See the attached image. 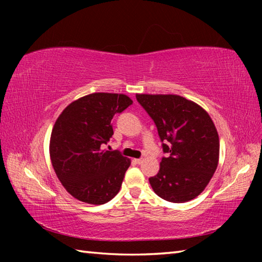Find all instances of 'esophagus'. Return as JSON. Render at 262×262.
Segmentation results:
<instances>
[{"mask_svg": "<svg viewBox=\"0 0 262 262\" xmlns=\"http://www.w3.org/2000/svg\"><path fill=\"white\" fill-rule=\"evenodd\" d=\"M134 162L136 164H141L142 162H143V159H142V158H136V159H134Z\"/></svg>", "mask_w": 262, "mask_h": 262, "instance_id": "34e87169", "label": "esophagus"}]
</instances>
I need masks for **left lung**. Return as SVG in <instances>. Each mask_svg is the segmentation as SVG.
I'll return each instance as SVG.
<instances>
[{"label":"left lung","mask_w":262,"mask_h":262,"mask_svg":"<svg viewBox=\"0 0 262 262\" xmlns=\"http://www.w3.org/2000/svg\"><path fill=\"white\" fill-rule=\"evenodd\" d=\"M157 127L161 167L149 183L164 200L181 203L196 198L215 173L220 140L214 122L198 104L176 95H136Z\"/></svg>","instance_id":"1"}]
</instances>
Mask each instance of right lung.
Instances as JSON below:
<instances>
[{"mask_svg":"<svg viewBox=\"0 0 262 262\" xmlns=\"http://www.w3.org/2000/svg\"><path fill=\"white\" fill-rule=\"evenodd\" d=\"M133 100L126 95L91 94L73 101L57 118L50 154L57 178L77 200L104 205L120 190L130 161L118 150L104 151L112 119Z\"/></svg>","mask_w":262,"mask_h":262,"instance_id":"obj_1","label":"right lung"}]
</instances>
